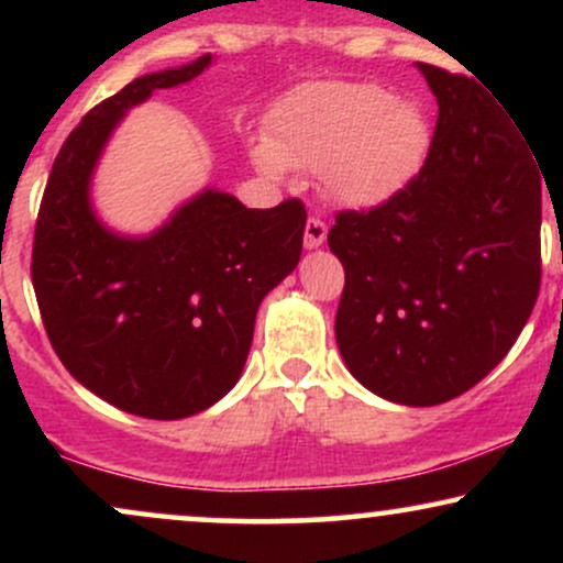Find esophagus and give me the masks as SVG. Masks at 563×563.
<instances>
[{
	"label": "esophagus",
	"mask_w": 563,
	"mask_h": 563,
	"mask_svg": "<svg viewBox=\"0 0 563 563\" xmlns=\"http://www.w3.org/2000/svg\"><path fill=\"white\" fill-rule=\"evenodd\" d=\"M325 235H328L325 222H322V219H318V217H309L307 228H303V245H307L309 251L320 249V245L325 243Z\"/></svg>",
	"instance_id": "obj_1"
}]
</instances>
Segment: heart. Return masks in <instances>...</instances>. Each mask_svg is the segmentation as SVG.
<instances>
[{"label": "heart", "mask_w": 563, "mask_h": 563, "mask_svg": "<svg viewBox=\"0 0 563 563\" xmlns=\"http://www.w3.org/2000/svg\"><path fill=\"white\" fill-rule=\"evenodd\" d=\"M431 124L416 102L367 81H314L296 89L251 142L264 177L322 174L325 192L354 211L380 209L421 172Z\"/></svg>", "instance_id": "1"}]
</instances>
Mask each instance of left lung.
Instances as JSON below:
<instances>
[{
	"label": "left lung",
	"instance_id": "8db88e82",
	"mask_svg": "<svg viewBox=\"0 0 563 563\" xmlns=\"http://www.w3.org/2000/svg\"><path fill=\"white\" fill-rule=\"evenodd\" d=\"M439 115L418 177L380 209L341 211L335 344L354 378L431 407L479 384L540 290V172L525 134L468 76L418 63Z\"/></svg>",
	"mask_w": 563,
	"mask_h": 563
}]
</instances>
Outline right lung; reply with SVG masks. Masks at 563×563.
Wrapping results in <instances>:
<instances>
[{"label": "right lung", "mask_w": 563, "mask_h": 563, "mask_svg": "<svg viewBox=\"0 0 563 563\" xmlns=\"http://www.w3.org/2000/svg\"><path fill=\"white\" fill-rule=\"evenodd\" d=\"M214 57L145 74L81 119L57 153L34 232L31 277L66 371L132 416H196L241 378L264 296L296 269L301 200L245 209L206 187L151 235L97 217L92 177L129 108L192 81Z\"/></svg>", "instance_id": "1"}]
</instances>
